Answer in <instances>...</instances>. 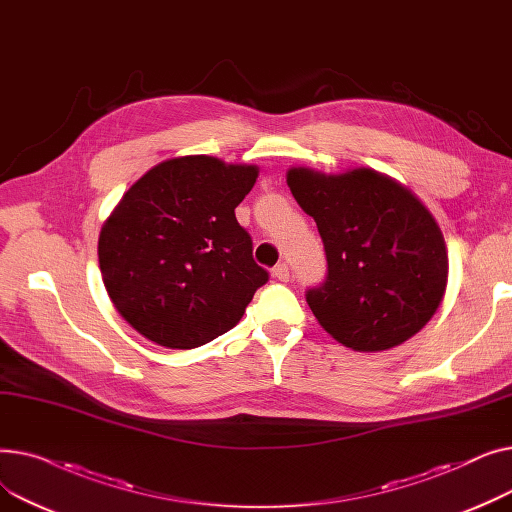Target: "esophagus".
I'll return each instance as SVG.
<instances>
[{"instance_id": "esophagus-1", "label": "esophagus", "mask_w": 512, "mask_h": 512, "mask_svg": "<svg viewBox=\"0 0 512 512\" xmlns=\"http://www.w3.org/2000/svg\"><path fill=\"white\" fill-rule=\"evenodd\" d=\"M272 274H274V278L280 280V282H288V278H290V270H288L286 263H278V265L274 267V270H272Z\"/></svg>"}]
</instances>
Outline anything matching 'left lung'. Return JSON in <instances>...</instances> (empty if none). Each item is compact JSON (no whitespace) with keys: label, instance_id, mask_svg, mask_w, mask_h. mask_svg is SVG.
<instances>
[{"label":"left lung","instance_id":"left-lung-1","mask_svg":"<svg viewBox=\"0 0 512 512\" xmlns=\"http://www.w3.org/2000/svg\"><path fill=\"white\" fill-rule=\"evenodd\" d=\"M286 182L324 240L328 276L305 294L321 328L363 353L415 336L438 311L448 282L434 215L409 188L369 168H290Z\"/></svg>","mask_w":512,"mask_h":512}]
</instances>
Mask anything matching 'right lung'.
Returning a JSON list of instances; mask_svg holds the SVG:
<instances>
[{"instance_id": "right-lung-1", "label": "right lung", "mask_w": 512, "mask_h": 512, "mask_svg": "<svg viewBox=\"0 0 512 512\" xmlns=\"http://www.w3.org/2000/svg\"><path fill=\"white\" fill-rule=\"evenodd\" d=\"M257 166L186 155L134 182L99 234L107 294L128 324L155 344L195 348L232 330L270 278L234 209Z\"/></svg>"}]
</instances>
